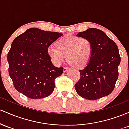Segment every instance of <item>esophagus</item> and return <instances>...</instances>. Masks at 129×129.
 Returning <instances> with one entry per match:
<instances>
[{
    "label": "esophagus",
    "mask_w": 129,
    "mask_h": 129,
    "mask_svg": "<svg viewBox=\"0 0 129 129\" xmlns=\"http://www.w3.org/2000/svg\"><path fill=\"white\" fill-rule=\"evenodd\" d=\"M69 69V68H68V67H64V68H63V72H66Z\"/></svg>",
    "instance_id": "obj_1"
}]
</instances>
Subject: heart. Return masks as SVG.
I'll return each instance as SVG.
<instances>
[{
	"label": "heart",
	"instance_id": "1",
	"mask_svg": "<svg viewBox=\"0 0 129 129\" xmlns=\"http://www.w3.org/2000/svg\"><path fill=\"white\" fill-rule=\"evenodd\" d=\"M56 45L57 47H49L47 54L57 64H61L66 57L69 64L80 68L87 64L91 58L92 44L87 38L68 34L60 38Z\"/></svg>",
	"mask_w": 129,
	"mask_h": 129
}]
</instances>
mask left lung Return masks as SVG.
Masks as SVG:
<instances>
[{"label": "left lung", "instance_id": "left-lung-1", "mask_svg": "<svg viewBox=\"0 0 129 129\" xmlns=\"http://www.w3.org/2000/svg\"><path fill=\"white\" fill-rule=\"evenodd\" d=\"M87 38L92 44V53L86 66L80 70V78L75 85L79 96L96 100L109 95L118 78L121 62L118 46L102 30L89 28L77 34Z\"/></svg>", "mask_w": 129, "mask_h": 129}]
</instances>
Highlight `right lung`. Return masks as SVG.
<instances>
[{"label": "right lung", "mask_w": 129, "mask_h": 129, "mask_svg": "<svg viewBox=\"0 0 129 129\" xmlns=\"http://www.w3.org/2000/svg\"><path fill=\"white\" fill-rule=\"evenodd\" d=\"M63 35L61 33L31 28L17 37L8 52V72L15 89L30 99L52 93L55 79L63 74L50 60L47 49Z\"/></svg>", "instance_id": "obj_1"}]
</instances>
